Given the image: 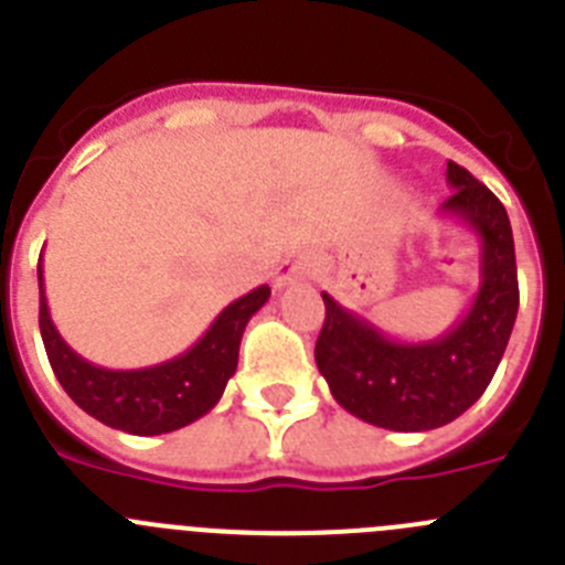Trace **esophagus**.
<instances>
[{"mask_svg":"<svg viewBox=\"0 0 565 565\" xmlns=\"http://www.w3.org/2000/svg\"><path fill=\"white\" fill-rule=\"evenodd\" d=\"M317 271H319V263L313 254H297V257L286 259V263L279 266L274 282H277V288H282V286H288V282H294V279L313 277Z\"/></svg>","mask_w":565,"mask_h":565,"instance_id":"1","label":"esophagus"}]
</instances>
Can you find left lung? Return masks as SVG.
<instances>
[{
	"label": "left lung",
	"instance_id": "obj_1",
	"mask_svg": "<svg viewBox=\"0 0 565 565\" xmlns=\"http://www.w3.org/2000/svg\"><path fill=\"white\" fill-rule=\"evenodd\" d=\"M447 183L452 194L441 214L481 239V282L450 331L404 342L322 291L326 326L313 351L319 373L344 411L384 430L424 433L456 422L492 382L515 326L518 268L507 209L452 161Z\"/></svg>",
	"mask_w": 565,
	"mask_h": 565
}]
</instances>
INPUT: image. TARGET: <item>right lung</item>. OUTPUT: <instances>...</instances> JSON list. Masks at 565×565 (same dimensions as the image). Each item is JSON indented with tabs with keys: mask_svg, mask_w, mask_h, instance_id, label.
Masks as SVG:
<instances>
[{
	"mask_svg": "<svg viewBox=\"0 0 565 565\" xmlns=\"http://www.w3.org/2000/svg\"><path fill=\"white\" fill-rule=\"evenodd\" d=\"M268 297L271 288L259 286L246 297L234 299L181 356L138 371H109L78 356L56 331L44 297L42 259H39V328H42L50 367L64 393L87 416L132 436H161V433L181 430L206 416L221 402L228 379L237 371L243 331L248 319L266 306Z\"/></svg>",
	"mask_w": 565,
	"mask_h": 565,
	"instance_id": "obj_1",
	"label": "right lung"
}]
</instances>
